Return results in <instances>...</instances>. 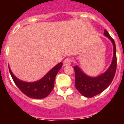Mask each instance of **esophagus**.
Wrapping results in <instances>:
<instances>
[{
	"label": "esophagus",
	"instance_id": "1",
	"mask_svg": "<svg viewBox=\"0 0 124 124\" xmlns=\"http://www.w3.org/2000/svg\"><path fill=\"white\" fill-rule=\"evenodd\" d=\"M71 60L70 58H66L63 61V66H69L71 64Z\"/></svg>",
	"mask_w": 124,
	"mask_h": 124
}]
</instances>
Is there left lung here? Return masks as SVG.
Returning <instances> with one entry per match:
<instances>
[{"label":"left lung","mask_w":124,"mask_h":124,"mask_svg":"<svg viewBox=\"0 0 124 124\" xmlns=\"http://www.w3.org/2000/svg\"><path fill=\"white\" fill-rule=\"evenodd\" d=\"M104 34L112 41L114 47L113 59L108 70L98 76L90 77L84 74L78 66H75L74 67L76 87L78 91L85 97H93L104 91L110 85L116 74L117 57L115 41L106 30H104Z\"/></svg>","instance_id":"obj_1"}]
</instances>
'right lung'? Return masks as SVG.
<instances>
[{"label": "right lung", "instance_id": "add662e5", "mask_svg": "<svg viewBox=\"0 0 124 124\" xmlns=\"http://www.w3.org/2000/svg\"><path fill=\"white\" fill-rule=\"evenodd\" d=\"M63 66V63L60 62L51 69L44 77L37 81L33 83L22 81L18 79L12 73L8 66L10 73L16 86L24 94L33 99H43L50 94L54 87V79L58 72Z\"/></svg>", "mask_w": 124, "mask_h": 124}]
</instances>
